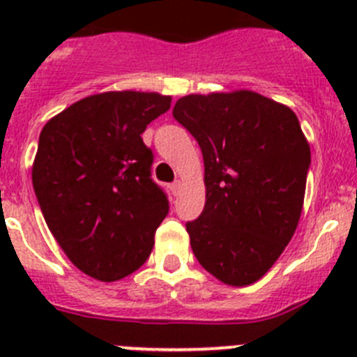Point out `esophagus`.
Wrapping results in <instances>:
<instances>
[{
	"label": "esophagus",
	"mask_w": 357,
	"mask_h": 357,
	"mask_svg": "<svg viewBox=\"0 0 357 357\" xmlns=\"http://www.w3.org/2000/svg\"><path fill=\"white\" fill-rule=\"evenodd\" d=\"M169 189H172V193L175 195V197H178V195H181V191H182V182L175 181L172 185H169Z\"/></svg>",
	"instance_id": "obj_1"
}]
</instances>
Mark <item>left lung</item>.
Wrapping results in <instances>:
<instances>
[{
	"label": "left lung",
	"instance_id": "1",
	"mask_svg": "<svg viewBox=\"0 0 357 357\" xmlns=\"http://www.w3.org/2000/svg\"><path fill=\"white\" fill-rule=\"evenodd\" d=\"M173 116L204 155L206 207L185 223L198 263L229 286L273 266L295 234L311 150L289 107L254 91L188 94Z\"/></svg>",
	"mask_w": 357,
	"mask_h": 357
}]
</instances>
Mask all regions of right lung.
<instances>
[{
	"label": "right lung",
	"mask_w": 357,
	"mask_h": 357,
	"mask_svg": "<svg viewBox=\"0 0 357 357\" xmlns=\"http://www.w3.org/2000/svg\"><path fill=\"white\" fill-rule=\"evenodd\" d=\"M172 96L109 91L73 103L39 135L31 182L53 238L75 266L103 282L143 266L168 214L151 181L146 125Z\"/></svg>",
	"instance_id": "add662e5"
}]
</instances>
